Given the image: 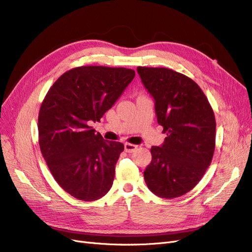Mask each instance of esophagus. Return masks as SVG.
<instances>
[{
	"mask_svg": "<svg viewBox=\"0 0 252 252\" xmlns=\"http://www.w3.org/2000/svg\"><path fill=\"white\" fill-rule=\"evenodd\" d=\"M124 147H125V151L127 153H132V152H134L137 149V146L136 145L129 144V143H125Z\"/></svg>",
	"mask_w": 252,
	"mask_h": 252,
	"instance_id": "1",
	"label": "esophagus"
}]
</instances>
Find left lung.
<instances>
[{
    "label": "left lung",
    "instance_id": "8db88e82",
    "mask_svg": "<svg viewBox=\"0 0 252 252\" xmlns=\"http://www.w3.org/2000/svg\"><path fill=\"white\" fill-rule=\"evenodd\" d=\"M145 88L155 101L158 122L167 137L151 148L144 172L156 196L172 199L187 194L201 180L215 151L214 110L199 85L167 67L138 66Z\"/></svg>",
    "mask_w": 252,
    "mask_h": 252
}]
</instances>
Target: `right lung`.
<instances>
[{
	"label": "right lung",
	"instance_id": "right-lung-1",
	"mask_svg": "<svg viewBox=\"0 0 252 252\" xmlns=\"http://www.w3.org/2000/svg\"><path fill=\"white\" fill-rule=\"evenodd\" d=\"M134 76L125 67L78 66L60 76L41 103V154L57 184L78 200H98L112 186L124 145L104 141L90 123L99 122Z\"/></svg>",
	"mask_w": 252,
	"mask_h": 252
}]
</instances>
